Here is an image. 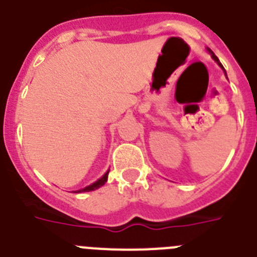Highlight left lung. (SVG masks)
<instances>
[{"label": "left lung", "mask_w": 257, "mask_h": 257, "mask_svg": "<svg viewBox=\"0 0 257 257\" xmlns=\"http://www.w3.org/2000/svg\"><path fill=\"white\" fill-rule=\"evenodd\" d=\"M207 51H209V52H210V55H211V57H212V59H214V60H215V61L218 62V65H219V66H220V68H221V69H223V70H224V74H225V75H226V71H225V69H224V68H223V65H221V62H220V61H219V59H218V57L215 56V55H214V52H212V51H211V50H210V48H207Z\"/></svg>", "instance_id": "8db88e82"}]
</instances>
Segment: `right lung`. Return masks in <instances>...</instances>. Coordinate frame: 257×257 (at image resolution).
Wrapping results in <instances>:
<instances>
[{"mask_svg":"<svg viewBox=\"0 0 257 257\" xmlns=\"http://www.w3.org/2000/svg\"><path fill=\"white\" fill-rule=\"evenodd\" d=\"M108 172H110V170H107V172H106L105 174L100 178V179L97 180V182H94V183H92L91 186H87L85 188H82V189H79V191H77V193H80V192H91V191H94V189H97V188H100V187H102L103 184L107 182Z\"/></svg>","mask_w":257,"mask_h":257,"instance_id":"right-lung-1","label":"right lung"}]
</instances>
